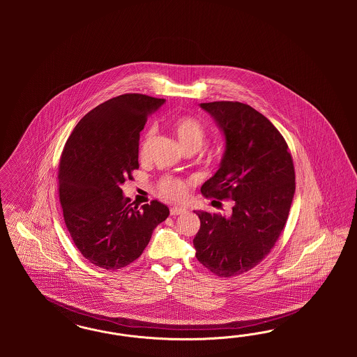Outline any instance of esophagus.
I'll return each instance as SVG.
<instances>
[{"label":"esophagus","mask_w":357,"mask_h":357,"mask_svg":"<svg viewBox=\"0 0 357 357\" xmlns=\"http://www.w3.org/2000/svg\"><path fill=\"white\" fill-rule=\"evenodd\" d=\"M183 213H185V209H184V208L173 206V208L170 209V215H172V216H179V215H183Z\"/></svg>","instance_id":"obj_1"}]
</instances>
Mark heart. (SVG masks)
I'll list each match as a JSON object with an SVG mask.
<instances>
[{"label":"heart","instance_id":"1","mask_svg":"<svg viewBox=\"0 0 357 357\" xmlns=\"http://www.w3.org/2000/svg\"><path fill=\"white\" fill-rule=\"evenodd\" d=\"M172 128L185 151L194 153L200 151L204 146L206 141V127L200 120L196 119L194 116L182 115L174 118L172 120ZM151 136V132H149L146 135V140ZM185 190V182L175 176H163L158 182V192L170 202H178L183 199Z\"/></svg>","mask_w":357,"mask_h":357}]
</instances>
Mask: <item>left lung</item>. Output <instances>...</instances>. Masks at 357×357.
I'll list each match as a JSON object with an SVG mask.
<instances>
[{
	"instance_id": "left-lung-1",
	"label": "left lung",
	"mask_w": 357,
	"mask_h": 357,
	"mask_svg": "<svg viewBox=\"0 0 357 357\" xmlns=\"http://www.w3.org/2000/svg\"><path fill=\"white\" fill-rule=\"evenodd\" d=\"M227 139L217 173L202 185L206 199L233 200L230 216L197 211V260L220 278L258 266L280 237L291 211L296 173L287 141L266 116L241 102L202 103Z\"/></svg>"
}]
</instances>
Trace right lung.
Returning <instances> with one entry per match:
<instances>
[{
  "label": "right lung",
  "instance_id": "obj_1",
  "mask_svg": "<svg viewBox=\"0 0 357 357\" xmlns=\"http://www.w3.org/2000/svg\"><path fill=\"white\" fill-rule=\"evenodd\" d=\"M163 102L137 93L108 99L65 142L57 174L65 225L82 257L100 268L120 270L137 259L170 213L158 200L133 206L121 190L139 169L141 130Z\"/></svg>",
  "mask_w": 357,
  "mask_h": 357
}]
</instances>
